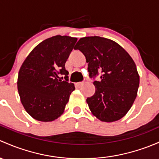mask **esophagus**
<instances>
[{
  "label": "esophagus",
  "instance_id": "34e87169",
  "mask_svg": "<svg viewBox=\"0 0 159 159\" xmlns=\"http://www.w3.org/2000/svg\"><path fill=\"white\" fill-rule=\"evenodd\" d=\"M84 84V82H78V83H76V85L78 87H81V86H82V85Z\"/></svg>",
  "mask_w": 159,
  "mask_h": 159
}]
</instances>
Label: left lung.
Masks as SVG:
<instances>
[{
    "label": "left lung",
    "mask_w": 159,
    "mask_h": 159,
    "mask_svg": "<svg viewBox=\"0 0 159 159\" xmlns=\"http://www.w3.org/2000/svg\"><path fill=\"white\" fill-rule=\"evenodd\" d=\"M74 49L84 55L91 78L101 75V81H93L94 94L87 98L91 113L103 122L120 120L134 103L139 85L133 59L116 42L100 36L81 38Z\"/></svg>",
    "instance_id": "obj_1"
}]
</instances>
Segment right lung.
Here are the masks:
<instances>
[{"mask_svg":"<svg viewBox=\"0 0 159 159\" xmlns=\"http://www.w3.org/2000/svg\"><path fill=\"white\" fill-rule=\"evenodd\" d=\"M77 40L59 35L45 39L23 61L18 74V92L23 107L33 119L51 122L64 113L75 89L73 83L68 82L65 64ZM59 74L66 75V81L57 79Z\"/></svg>","mask_w":159,"mask_h":159,"instance_id":"obj_1","label":"right lung"}]
</instances>
